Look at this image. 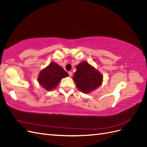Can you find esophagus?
Instances as JSON below:
<instances>
[{
    "instance_id": "34e87169",
    "label": "esophagus",
    "mask_w": 147,
    "mask_h": 147,
    "mask_svg": "<svg viewBox=\"0 0 147 147\" xmlns=\"http://www.w3.org/2000/svg\"><path fill=\"white\" fill-rule=\"evenodd\" d=\"M68 74H69L70 77H72V72H69Z\"/></svg>"
}]
</instances>
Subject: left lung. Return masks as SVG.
<instances>
[{
    "label": "left lung",
    "instance_id": "obj_1",
    "mask_svg": "<svg viewBox=\"0 0 147 147\" xmlns=\"http://www.w3.org/2000/svg\"><path fill=\"white\" fill-rule=\"evenodd\" d=\"M73 80L79 91L88 94L99 87L103 82V75L86 61H82L77 67Z\"/></svg>",
    "mask_w": 147,
    "mask_h": 147
}]
</instances>
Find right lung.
I'll return each mask as SVG.
<instances>
[{"instance_id":"1","label":"right lung","mask_w":147,"mask_h":147,"mask_svg":"<svg viewBox=\"0 0 147 147\" xmlns=\"http://www.w3.org/2000/svg\"><path fill=\"white\" fill-rule=\"evenodd\" d=\"M69 77L63 68L56 63H51L42 69L38 75V82L47 91H51L57 86L63 78Z\"/></svg>"}]
</instances>
